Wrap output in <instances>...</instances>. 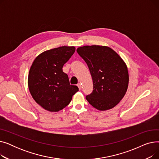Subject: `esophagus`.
Listing matches in <instances>:
<instances>
[{
    "label": "esophagus",
    "mask_w": 159,
    "mask_h": 159,
    "mask_svg": "<svg viewBox=\"0 0 159 159\" xmlns=\"http://www.w3.org/2000/svg\"><path fill=\"white\" fill-rule=\"evenodd\" d=\"M77 86H78V88H79V90H80V89H81V84H80V83H79V84H77Z\"/></svg>",
    "instance_id": "esophagus-1"
}]
</instances>
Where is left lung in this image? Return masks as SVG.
<instances>
[{"instance_id":"1","label":"left lung","mask_w":159,"mask_h":159,"mask_svg":"<svg viewBox=\"0 0 159 159\" xmlns=\"http://www.w3.org/2000/svg\"><path fill=\"white\" fill-rule=\"evenodd\" d=\"M86 62L93 83V90L86 98L100 111L112 109L126 94L129 74L127 66L113 49L105 46H84L77 48Z\"/></svg>"}]
</instances>
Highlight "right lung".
Returning a JSON list of instances; mask_svg holds the SVG:
<instances>
[{
	"label": "right lung",
	"instance_id": "1",
	"mask_svg": "<svg viewBox=\"0 0 159 159\" xmlns=\"http://www.w3.org/2000/svg\"><path fill=\"white\" fill-rule=\"evenodd\" d=\"M75 52L74 46H61L47 50L39 55L29 71L28 84L35 102L44 110L57 112L71 102L79 91L70 85L63 66Z\"/></svg>",
	"mask_w": 159,
	"mask_h": 159
}]
</instances>
